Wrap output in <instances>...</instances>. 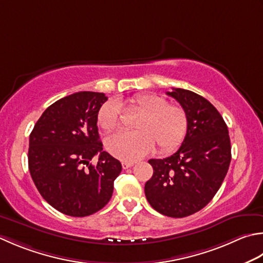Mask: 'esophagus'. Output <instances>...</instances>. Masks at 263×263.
Instances as JSON below:
<instances>
[{"instance_id": "1", "label": "esophagus", "mask_w": 263, "mask_h": 263, "mask_svg": "<svg viewBox=\"0 0 263 263\" xmlns=\"http://www.w3.org/2000/svg\"><path fill=\"white\" fill-rule=\"evenodd\" d=\"M133 165H135V162H131V161H123L122 162V166H123V168H124V170L131 167Z\"/></svg>"}]
</instances>
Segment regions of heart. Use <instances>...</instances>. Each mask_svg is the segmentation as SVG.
Masks as SVG:
<instances>
[{"mask_svg":"<svg viewBox=\"0 0 263 263\" xmlns=\"http://www.w3.org/2000/svg\"><path fill=\"white\" fill-rule=\"evenodd\" d=\"M128 107L140 114L135 132L117 133L107 139L106 148L112 156L123 161H135L152 152L155 145L159 153L167 154L181 145L187 136L189 121L182 106L168 104L166 98L142 93L127 100ZM121 107L108 101L98 112V123L106 132L120 125Z\"/></svg>","mask_w":263,"mask_h":263,"instance_id":"heart-1","label":"heart"}]
</instances>
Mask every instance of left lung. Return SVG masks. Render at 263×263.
Returning <instances> with one entry per match:
<instances>
[{"instance_id": "8db88e82", "label": "left lung", "mask_w": 263, "mask_h": 263, "mask_svg": "<svg viewBox=\"0 0 263 263\" xmlns=\"http://www.w3.org/2000/svg\"><path fill=\"white\" fill-rule=\"evenodd\" d=\"M167 96L186 109L188 132L173 155L149 159L154 173L145 194L157 212L184 218L206 206L222 184L231 161L230 138L222 116L205 98L184 89Z\"/></svg>"}]
</instances>
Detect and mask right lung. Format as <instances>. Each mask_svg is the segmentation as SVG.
I'll use <instances>...</instances> for the list:
<instances>
[{
	"mask_svg": "<svg viewBox=\"0 0 263 263\" xmlns=\"http://www.w3.org/2000/svg\"><path fill=\"white\" fill-rule=\"evenodd\" d=\"M107 97L82 91L49 106L29 136L28 167L46 202L70 217H87L109 202L118 159L102 151L98 112ZM97 153L98 163L89 162Z\"/></svg>",
	"mask_w": 263,
	"mask_h": 263,
	"instance_id": "1",
	"label": "right lung"
}]
</instances>
